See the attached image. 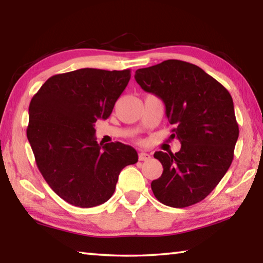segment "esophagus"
Here are the masks:
<instances>
[{"label":"esophagus","mask_w":263,"mask_h":263,"mask_svg":"<svg viewBox=\"0 0 263 263\" xmlns=\"http://www.w3.org/2000/svg\"><path fill=\"white\" fill-rule=\"evenodd\" d=\"M138 158H139V161H148V160H151V154L141 152L138 155Z\"/></svg>","instance_id":"esophagus-1"}]
</instances>
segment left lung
<instances>
[{
    "label": "left lung",
    "mask_w": 263,
    "mask_h": 263,
    "mask_svg": "<svg viewBox=\"0 0 263 263\" xmlns=\"http://www.w3.org/2000/svg\"><path fill=\"white\" fill-rule=\"evenodd\" d=\"M145 91L161 99L181 149L155 152L162 175L152 181L159 202L185 208L203 201L219 183L233 160L239 137L233 100L222 84L198 66L166 60L136 70Z\"/></svg>",
    "instance_id": "8db88e82"
}]
</instances>
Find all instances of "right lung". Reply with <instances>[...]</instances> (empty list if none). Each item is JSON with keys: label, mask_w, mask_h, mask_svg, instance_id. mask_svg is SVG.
<instances>
[{"label": "right lung", "mask_w": 263, "mask_h": 263, "mask_svg": "<svg viewBox=\"0 0 263 263\" xmlns=\"http://www.w3.org/2000/svg\"><path fill=\"white\" fill-rule=\"evenodd\" d=\"M131 70L82 68L53 75L30 102L26 136L47 184L69 204L92 208L114 195L119 173L137 151L116 141L97 144L94 124L106 119Z\"/></svg>", "instance_id": "right-lung-1"}]
</instances>
